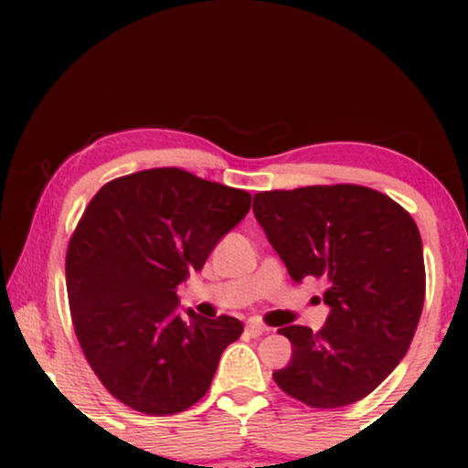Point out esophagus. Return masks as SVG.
Masks as SVG:
<instances>
[{
    "label": "esophagus",
    "instance_id": "1",
    "mask_svg": "<svg viewBox=\"0 0 468 468\" xmlns=\"http://www.w3.org/2000/svg\"><path fill=\"white\" fill-rule=\"evenodd\" d=\"M246 332H249L250 336H261L264 332H268V327L264 324H260V321H249V324H246Z\"/></svg>",
    "mask_w": 468,
    "mask_h": 468
}]
</instances>
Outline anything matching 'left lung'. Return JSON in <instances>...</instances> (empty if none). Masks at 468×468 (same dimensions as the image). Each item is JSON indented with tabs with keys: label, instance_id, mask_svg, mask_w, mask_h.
<instances>
[{
	"label": "left lung",
	"instance_id": "left-lung-1",
	"mask_svg": "<svg viewBox=\"0 0 468 468\" xmlns=\"http://www.w3.org/2000/svg\"><path fill=\"white\" fill-rule=\"evenodd\" d=\"M252 213L294 282H327L325 325L279 327L292 358L272 374L292 399L336 410L365 399L402 361L424 303L422 239L385 193L358 185L264 191Z\"/></svg>",
	"mask_w": 468,
	"mask_h": 468
}]
</instances>
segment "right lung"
<instances>
[{
    "label": "right lung",
    "mask_w": 468,
    "mask_h": 468,
    "mask_svg": "<svg viewBox=\"0 0 468 468\" xmlns=\"http://www.w3.org/2000/svg\"><path fill=\"white\" fill-rule=\"evenodd\" d=\"M250 208V193L163 166L107 182L66 255L69 313L90 367L132 410L169 416L211 388L244 325L178 313L176 290Z\"/></svg>",
    "instance_id": "add662e5"
}]
</instances>
